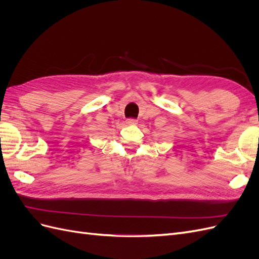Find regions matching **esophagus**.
<instances>
[{"mask_svg":"<svg viewBox=\"0 0 259 259\" xmlns=\"http://www.w3.org/2000/svg\"><path fill=\"white\" fill-rule=\"evenodd\" d=\"M126 124L127 125H135V124H137V120H135V119H127L126 120Z\"/></svg>","mask_w":259,"mask_h":259,"instance_id":"34e87169","label":"esophagus"}]
</instances>
